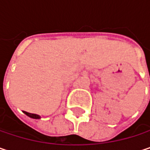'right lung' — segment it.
Returning <instances> with one entry per match:
<instances>
[{
  "mask_svg": "<svg viewBox=\"0 0 150 150\" xmlns=\"http://www.w3.org/2000/svg\"><path fill=\"white\" fill-rule=\"evenodd\" d=\"M23 113L25 115H27L28 116H29L30 118H33V119H40L41 116L39 115H36V114H31V113H28V112H26V111H23Z\"/></svg>",
  "mask_w": 150,
  "mask_h": 150,
  "instance_id": "right-lung-1",
  "label": "right lung"
}]
</instances>
